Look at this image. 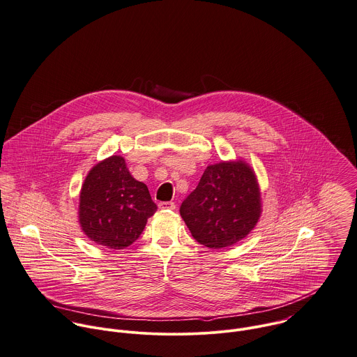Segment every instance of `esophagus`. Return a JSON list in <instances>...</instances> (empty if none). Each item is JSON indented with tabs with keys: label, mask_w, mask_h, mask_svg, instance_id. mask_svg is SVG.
<instances>
[{
	"label": "esophagus",
	"mask_w": 357,
	"mask_h": 357,
	"mask_svg": "<svg viewBox=\"0 0 357 357\" xmlns=\"http://www.w3.org/2000/svg\"><path fill=\"white\" fill-rule=\"evenodd\" d=\"M158 207L161 210H175L176 206L174 202H161V203H158Z\"/></svg>",
	"instance_id": "34e87169"
}]
</instances>
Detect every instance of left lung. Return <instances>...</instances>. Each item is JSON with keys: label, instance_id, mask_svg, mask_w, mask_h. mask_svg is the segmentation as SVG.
<instances>
[{"label": "left lung", "instance_id": "left-lung-1", "mask_svg": "<svg viewBox=\"0 0 357 357\" xmlns=\"http://www.w3.org/2000/svg\"><path fill=\"white\" fill-rule=\"evenodd\" d=\"M179 211L200 245L228 248L246 238L260 218L256 175L243 161L210 165Z\"/></svg>", "mask_w": 357, "mask_h": 357}]
</instances>
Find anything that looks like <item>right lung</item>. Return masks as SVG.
<instances>
[{
	"instance_id": "obj_1",
	"label": "right lung",
	"mask_w": 357,
	"mask_h": 357,
	"mask_svg": "<svg viewBox=\"0 0 357 357\" xmlns=\"http://www.w3.org/2000/svg\"><path fill=\"white\" fill-rule=\"evenodd\" d=\"M155 211L147 186L129 174L121 155L93 167L80 190V227L93 242L108 249L130 246Z\"/></svg>"
}]
</instances>
